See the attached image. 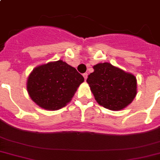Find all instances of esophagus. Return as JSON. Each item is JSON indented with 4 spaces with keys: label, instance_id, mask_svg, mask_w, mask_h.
Here are the masks:
<instances>
[{
    "label": "esophagus",
    "instance_id": "esophagus-1",
    "mask_svg": "<svg viewBox=\"0 0 160 160\" xmlns=\"http://www.w3.org/2000/svg\"><path fill=\"white\" fill-rule=\"evenodd\" d=\"M83 76H84V80H87V78H88V73H84V74H83Z\"/></svg>",
    "mask_w": 160,
    "mask_h": 160
}]
</instances>
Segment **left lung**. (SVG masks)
<instances>
[{"label": "left lung", "instance_id": "1", "mask_svg": "<svg viewBox=\"0 0 160 160\" xmlns=\"http://www.w3.org/2000/svg\"><path fill=\"white\" fill-rule=\"evenodd\" d=\"M87 83L95 100L109 110L118 111L131 103L137 95V79L131 73L109 63L93 66Z\"/></svg>", "mask_w": 160, "mask_h": 160}]
</instances>
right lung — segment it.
<instances>
[{
	"label": "right lung",
	"mask_w": 160,
	"mask_h": 160,
	"mask_svg": "<svg viewBox=\"0 0 160 160\" xmlns=\"http://www.w3.org/2000/svg\"><path fill=\"white\" fill-rule=\"evenodd\" d=\"M84 80L75 68L59 59L34 68L26 88L36 105L46 110H58L72 101Z\"/></svg>",
	"instance_id": "right-lung-1"
}]
</instances>
